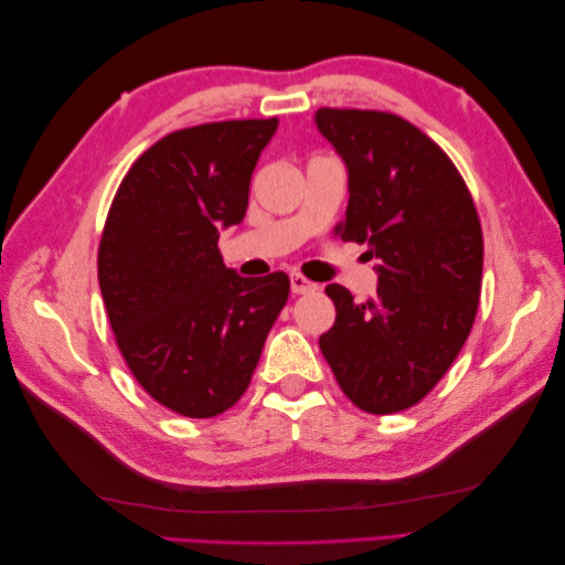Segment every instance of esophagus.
I'll return each mask as SVG.
<instances>
[{"label": "esophagus", "mask_w": 565, "mask_h": 565, "mask_svg": "<svg viewBox=\"0 0 565 565\" xmlns=\"http://www.w3.org/2000/svg\"><path fill=\"white\" fill-rule=\"evenodd\" d=\"M316 289H318V284L306 279V276L291 274V291L294 294H310V291H316Z\"/></svg>", "instance_id": "esophagus-1"}]
</instances>
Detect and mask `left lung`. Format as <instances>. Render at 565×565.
<instances>
[{
	"mask_svg": "<svg viewBox=\"0 0 565 565\" xmlns=\"http://www.w3.org/2000/svg\"><path fill=\"white\" fill-rule=\"evenodd\" d=\"M316 126L347 167V243L376 257V296L356 303L330 284L338 318L320 352L356 407L374 415L419 403L473 328L483 233L473 199L444 150L405 118L318 109Z\"/></svg>",
	"mask_w": 565,
	"mask_h": 565,
	"instance_id": "1",
	"label": "left lung"
}]
</instances>
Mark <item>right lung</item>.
<instances>
[{
	"label": "right lung",
	"mask_w": 565,
	"mask_h": 565,
	"mask_svg": "<svg viewBox=\"0 0 565 565\" xmlns=\"http://www.w3.org/2000/svg\"><path fill=\"white\" fill-rule=\"evenodd\" d=\"M279 118L194 126L146 150L116 191L99 289L116 344L154 401L213 417L249 386L289 301V276L227 269L221 231L245 218L249 179Z\"/></svg>",
	"instance_id": "1"
}]
</instances>
